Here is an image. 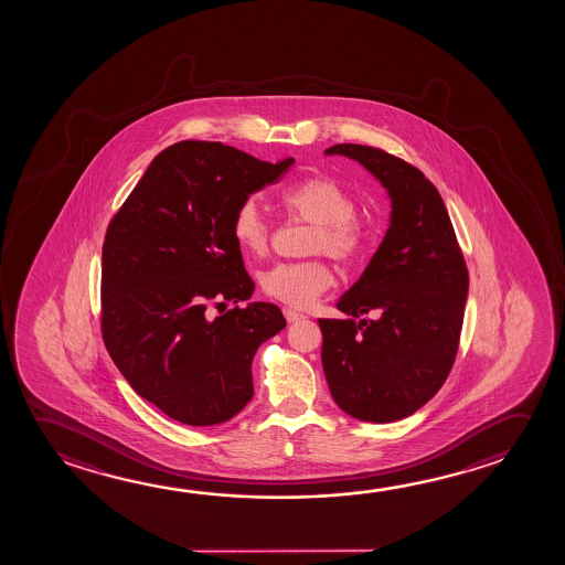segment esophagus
Wrapping results in <instances>:
<instances>
[{
	"mask_svg": "<svg viewBox=\"0 0 565 565\" xmlns=\"http://www.w3.org/2000/svg\"><path fill=\"white\" fill-rule=\"evenodd\" d=\"M282 312H285L288 322H298V320H305L306 318L305 313L296 312L292 308H285Z\"/></svg>",
	"mask_w": 565,
	"mask_h": 565,
	"instance_id": "obj_1",
	"label": "esophagus"
}]
</instances>
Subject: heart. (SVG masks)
I'll list each match as a JSON object with an SVG mask.
<instances>
[{
	"instance_id": "b5f03b06",
	"label": "heart",
	"mask_w": 565,
	"mask_h": 565,
	"mask_svg": "<svg viewBox=\"0 0 565 565\" xmlns=\"http://www.w3.org/2000/svg\"><path fill=\"white\" fill-rule=\"evenodd\" d=\"M290 214L316 227L308 252L328 253L341 263L359 259L367 247V230L359 220L358 202L338 180L313 177L280 192ZM232 233L243 252L263 255L269 247V222L255 198L243 200L233 212ZM333 285V270L323 259L277 263L260 275L265 295L285 305L306 308Z\"/></svg>"
}]
</instances>
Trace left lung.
<instances>
[{"instance_id": "8db88e82", "label": "left lung", "mask_w": 565, "mask_h": 565, "mask_svg": "<svg viewBox=\"0 0 565 565\" xmlns=\"http://www.w3.org/2000/svg\"><path fill=\"white\" fill-rule=\"evenodd\" d=\"M326 154L358 161L391 200L383 242L340 296V320H318L333 401L363 422L403 420L448 379L466 312L469 275L438 189L416 167L365 145ZM363 312L374 320L354 322Z\"/></svg>"}]
</instances>
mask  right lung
<instances>
[{
  "mask_svg": "<svg viewBox=\"0 0 565 565\" xmlns=\"http://www.w3.org/2000/svg\"><path fill=\"white\" fill-rule=\"evenodd\" d=\"M295 162L180 141L152 159L114 215L102 249V333L135 393L172 420L214 426L252 401V363L287 320L249 302L233 212Z\"/></svg>",
  "mask_w": 565,
  "mask_h": 565,
  "instance_id": "1",
  "label": "right lung"
}]
</instances>
